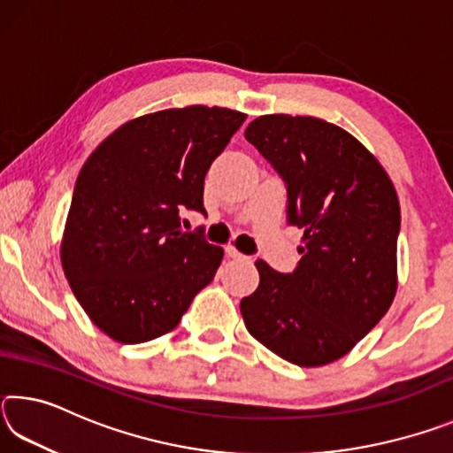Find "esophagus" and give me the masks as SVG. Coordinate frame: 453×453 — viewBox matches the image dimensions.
Returning a JSON list of instances; mask_svg holds the SVG:
<instances>
[{
	"label": "esophagus",
	"mask_w": 453,
	"mask_h": 453,
	"mask_svg": "<svg viewBox=\"0 0 453 453\" xmlns=\"http://www.w3.org/2000/svg\"><path fill=\"white\" fill-rule=\"evenodd\" d=\"M226 254H227L229 257H234V259H250L248 256H243L242 251H237V250L234 248V245H227V248H226Z\"/></svg>",
	"instance_id": "obj_1"
}]
</instances>
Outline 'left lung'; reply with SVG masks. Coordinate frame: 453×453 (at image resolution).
<instances>
[{
  "label": "left lung",
  "mask_w": 453,
  "mask_h": 453,
  "mask_svg": "<svg viewBox=\"0 0 453 453\" xmlns=\"http://www.w3.org/2000/svg\"><path fill=\"white\" fill-rule=\"evenodd\" d=\"M245 140L286 181L288 221L303 229L294 272L256 262L259 286L240 303L245 327L286 362L332 364L394 302L402 221L395 188L354 135L324 119L262 116Z\"/></svg>",
  "instance_id": "1"
}]
</instances>
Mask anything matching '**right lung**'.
Here are the masks:
<instances>
[{
	"mask_svg": "<svg viewBox=\"0 0 453 453\" xmlns=\"http://www.w3.org/2000/svg\"><path fill=\"white\" fill-rule=\"evenodd\" d=\"M245 121L227 107L188 105L135 118L83 164L67 213L61 265L75 300L119 343L180 324L224 257L181 213L203 208L210 165Z\"/></svg>",
	"mask_w": 453,
	"mask_h": 453,
	"instance_id": "right-lung-1",
	"label": "right lung"
}]
</instances>
